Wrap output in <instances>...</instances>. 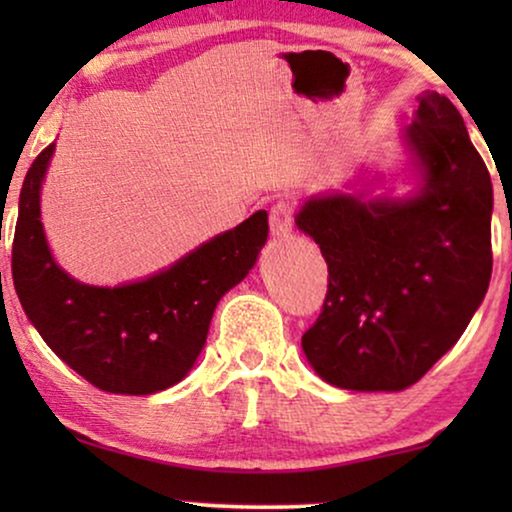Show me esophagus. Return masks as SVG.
Wrapping results in <instances>:
<instances>
[{
    "instance_id": "34e87169",
    "label": "esophagus",
    "mask_w": 512,
    "mask_h": 512,
    "mask_svg": "<svg viewBox=\"0 0 512 512\" xmlns=\"http://www.w3.org/2000/svg\"><path fill=\"white\" fill-rule=\"evenodd\" d=\"M293 216H296V209L289 200H277L275 205L270 207V230L275 237H286L293 230Z\"/></svg>"
}]
</instances>
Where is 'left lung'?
I'll return each mask as SVG.
<instances>
[{
	"label": "left lung",
	"mask_w": 512,
	"mask_h": 512,
	"mask_svg": "<svg viewBox=\"0 0 512 512\" xmlns=\"http://www.w3.org/2000/svg\"><path fill=\"white\" fill-rule=\"evenodd\" d=\"M405 144L422 186L405 200L321 195L296 226L319 244L328 291L303 352L321 380L401 391L466 331L492 277V179L457 107L417 97Z\"/></svg>",
	"instance_id": "obj_1"
}]
</instances>
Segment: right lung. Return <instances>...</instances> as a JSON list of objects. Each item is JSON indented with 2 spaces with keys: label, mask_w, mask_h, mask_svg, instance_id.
Listing matches in <instances>:
<instances>
[{
  "label": "right lung",
  "mask_w": 512,
  "mask_h": 512,
  "mask_svg": "<svg viewBox=\"0 0 512 512\" xmlns=\"http://www.w3.org/2000/svg\"><path fill=\"white\" fill-rule=\"evenodd\" d=\"M55 144L34 158L20 188L11 272L41 338L83 380L109 394L144 396L184 380L207 340L214 307L254 268L268 212L212 237L170 268L114 289L76 282L53 261L39 191Z\"/></svg>",
  "instance_id": "right-lung-1"
}]
</instances>
